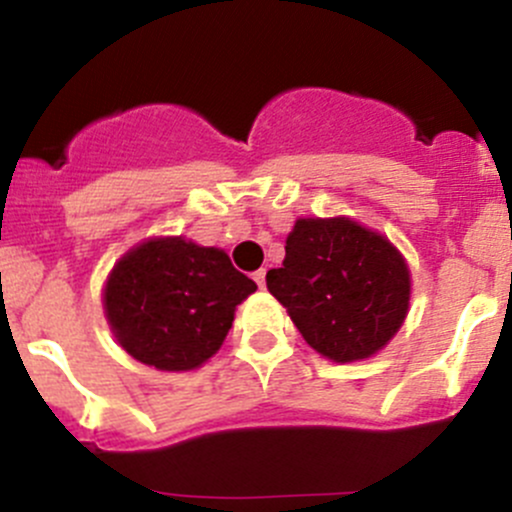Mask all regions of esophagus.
Segmentation results:
<instances>
[{
  "instance_id": "esophagus-1",
  "label": "esophagus",
  "mask_w": 512,
  "mask_h": 512,
  "mask_svg": "<svg viewBox=\"0 0 512 512\" xmlns=\"http://www.w3.org/2000/svg\"><path fill=\"white\" fill-rule=\"evenodd\" d=\"M265 277H267V270H257V272H255V282L260 284L262 289H265Z\"/></svg>"
}]
</instances>
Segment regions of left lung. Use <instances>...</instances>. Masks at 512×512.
<instances>
[{"mask_svg": "<svg viewBox=\"0 0 512 512\" xmlns=\"http://www.w3.org/2000/svg\"><path fill=\"white\" fill-rule=\"evenodd\" d=\"M267 289L304 341L333 363L373 358L405 324L412 274L402 252L348 215L297 218Z\"/></svg>", "mask_w": 512, "mask_h": 512, "instance_id": "1", "label": "left lung"}]
</instances>
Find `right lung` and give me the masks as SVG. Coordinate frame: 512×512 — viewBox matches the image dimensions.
<instances>
[{"label":"right lung","mask_w":512,"mask_h":512,"mask_svg":"<svg viewBox=\"0 0 512 512\" xmlns=\"http://www.w3.org/2000/svg\"><path fill=\"white\" fill-rule=\"evenodd\" d=\"M257 284L220 247L184 235L147 238L115 262L102 289L112 336L149 368L186 373L223 346Z\"/></svg>","instance_id":"1"}]
</instances>
